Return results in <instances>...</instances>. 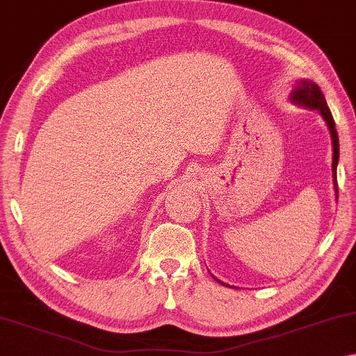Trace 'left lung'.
Here are the masks:
<instances>
[{
  "label": "left lung",
  "instance_id": "left-lung-1",
  "mask_svg": "<svg viewBox=\"0 0 356 356\" xmlns=\"http://www.w3.org/2000/svg\"><path fill=\"white\" fill-rule=\"evenodd\" d=\"M289 102L294 103L298 106H304L307 109H314V111H318L320 116L323 118V121L327 125V130H330L331 135V143H332V183H334V191L337 195V163H339V136L336 130V122L332 119V114L330 108L326 105L323 92L320 90V87L315 83H312L309 79H298L296 83L293 84V89L289 92ZM218 283H224L218 280L216 277H213Z\"/></svg>",
  "mask_w": 356,
  "mask_h": 356
}]
</instances>
